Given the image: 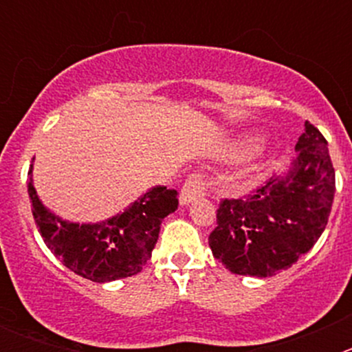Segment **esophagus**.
Listing matches in <instances>:
<instances>
[{
  "instance_id": "obj_1",
  "label": "esophagus",
  "mask_w": 352,
  "mask_h": 352,
  "mask_svg": "<svg viewBox=\"0 0 352 352\" xmlns=\"http://www.w3.org/2000/svg\"><path fill=\"white\" fill-rule=\"evenodd\" d=\"M206 182H204V176L199 173H192L188 178H186L185 185L182 188V195H179V203L185 206V204L192 203L197 197H203L206 195Z\"/></svg>"
}]
</instances>
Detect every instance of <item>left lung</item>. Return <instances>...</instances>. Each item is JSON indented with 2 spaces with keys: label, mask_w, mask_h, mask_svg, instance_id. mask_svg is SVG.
Returning a JSON list of instances; mask_svg holds the SVG:
<instances>
[{
  "label": "left lung",
  "mask_w": 352,
  "mask_h": 352,
  "mask_svg": "<svg viewBox=\"0 0 352 352\" xmlns=\"http://www.w3.org/2000/svg\"><path fill=\"white\" fill-rule=\"evenodd\" d=\"M291 170L250 195L222 199L208 243L214 259L236 275L273 276L316 245L328 223L335 169L328 142L312 123L296 142Z\"/></svg>",
  "instance_id": "8db88e82"
}]
</instances>
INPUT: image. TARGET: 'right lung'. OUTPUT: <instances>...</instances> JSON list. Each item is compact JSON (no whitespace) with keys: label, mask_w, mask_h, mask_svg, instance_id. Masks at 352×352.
<instances>
[{"label":"right lung","mask_w":352,"mask_h":352,"mask_svg":"<svg viewBox=\"0 0 352 352\" xmlns=\"http://www.w3.org/2000/svg\"><path fill=\"white\" fill-rule=\"evenodd\" d=\"M31 211L43 243L61 263L91 282H113L142 270L157 245L162 220L178 210V192L155 186L132 206L100 223L61 220L36 195L28 173Z\"/></svg>","instance_id":"1"}]
</instances>
